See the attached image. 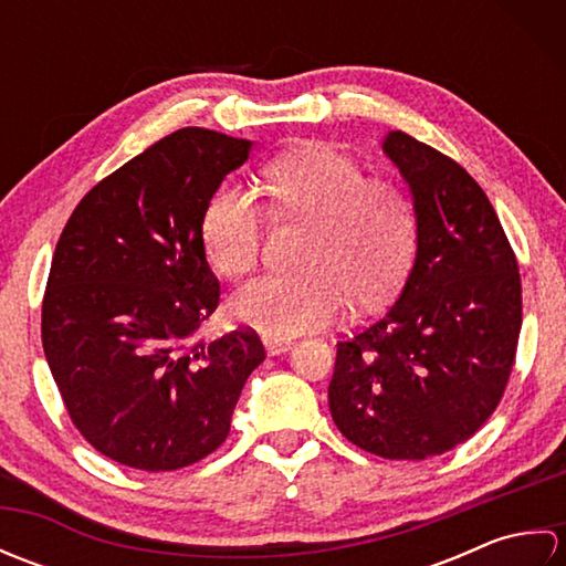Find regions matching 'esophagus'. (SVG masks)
<instances>
[{"label": "esophagus", "instance_id": "34e87169", "mask_svg": "<svg viewBox=\"0 0 566 566\" xmlns=\"http://www.w3.org/2000/svg\"><path fill=\"white\" fill-rule=\"evenodd\" d=\"M292 347V340H284V338H264V350L270 355H280L286 353Z\"/></svg>", "mask_w": 566, "mask_h": 566}]
</instances>
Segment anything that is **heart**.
Masks as SVG:
<instances>
[{
    "label": "heart",
    "mask_w": 566,
    "mask_h": 566,
    "mask_svg": "<svg viewBox=\"0 0 566 566\" xmlns=\"http://www.w3.org/2000/svg\"><path fill=\"white\" fill-rule=\"evenodd\" d=\"M272 211L306 223L296 276H262L240 290L228 311L240 326L268 338L328 326L347 298L355 308L389 302L411 268L416 203L391 177L365 175L353 155L328 143H308L264 170ZM264 216L245 187L226 182L213 191L201 219V243L211 268L238 280L258 268Z\"/></svg>",
    "instance_id": "1"
}]
</instances>
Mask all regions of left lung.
Here are the masks:
<instances>
[{"label":"left lung","instance_id":"left-lung-1","mask_svg":"<svg viewBox=\"0 0 566 566\" xmlns=\"http://www.w3.org/2000/svg\"><path fill=\"white\" fill-rule=\"evenodd\" d=\"M384 153L413 191L418 252L387 316L338 343L328 403L365 452L426 460L469 440L509 387L521 272L484 189L460 163L391 130Z\"/></svg>","mask_w":566,"mask_h":566}]
</instances>
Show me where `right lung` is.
Listing matches in <instances>:
<instances>
[{
    "mask_svg": "<svg viewBox=\"0 0 566 566\" xmlns=\"http://www.w3.org/2000/svg\"><path fill=\"white\" fill-rule=\"evenodd\" d=\"M250 140L189 126L94 185L48 274L41 338L80 436L109 460L172 472L221 448L250 371L252 328L201 338L221 302L201 219Z\"/></svg>",
    "mask_w": 566,
    "mask_h": 566,
    "instance_id": "add662e5",
    "label": "right lung"
}]
</instances>
